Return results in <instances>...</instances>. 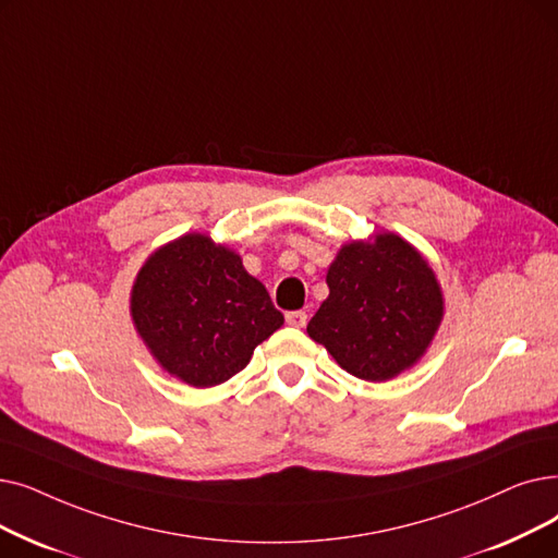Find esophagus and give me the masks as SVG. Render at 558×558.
<instances>
[{
    "mask_svg": "<svg viewBox=\"0 0 558 558\" xmlns=\"http://www.w3.org/2000/svg\"><path fill=\"white\" fill-rule=\"evenodd\" d=\"M284 319H287V324H289V326L303 328V326L307 324V314H305L303 310H294V312H287V314H284Z\"/></svg>",
    "mask_w": 558,
    "mask_h": 558,
    "instance_id": "34e87169",
    "label": "esophagus"
}]
</instances>
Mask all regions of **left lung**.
I'll use <instances>...</instances> for the list:
<instances>
[{
    "label": "left lung",
    "mask_w": 558,
    "mask_h": 558,
    "mask_svg": "<svg viewBox=\"0 0 558 558\" xmlns=\"http://www.w3.org/2000/svg\"><path fill=\"white\" fill-rule=\"evenodd\" d=\"M330 294L307 335L362 380L413 367L442 319L440 284L426 259L397 234L347 244L326 276Z\"/></svg>",
    "instance_id": "left-lung-1"
}]
</instances>
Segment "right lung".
<instances>
[{"label":"right lung","mask_w":558,"mask_h":558,"mask_svg":"<svg viewBox=\"0 0 558 558\" xmlns=\"http://www.w3.org/2000/svg\"><path fill=\"white\" fill-rule=\"evenodd\" d=\"M132 317L159 365L193 387L239 374L284 324L241 257L205 234H184L150 255L132 289Z\"/></svg>","instance_id":"1"}]
</instances>
